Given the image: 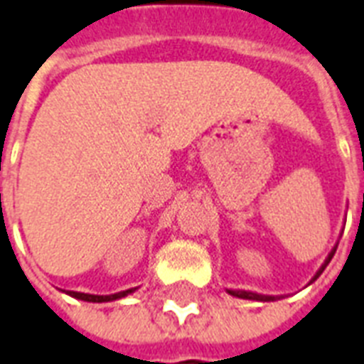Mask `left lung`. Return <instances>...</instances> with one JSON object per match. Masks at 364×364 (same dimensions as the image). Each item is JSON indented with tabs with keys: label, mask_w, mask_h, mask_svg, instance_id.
<instances>
[{
	"label": "left lung",
	"mask_w": 364,
	"mask_h": 364,
	"mask_svg": "<svg viewBox=\"0 0 364 364\" xmlns=\"http://www.w3.org/2000/svg\"><path fill=\"white\" fill-rule=\"evenodd\" d=\"M334 252H336V250H332V252H330L328 259H326V262H324L323 267L318 269V273L315 274V279H317L318 274H321V273H323V271H324V267H326V265H328L330 259H332V256H334ZM229 294H232V296H237V298H244V299H259V301H267V299H273V298H271V296H262V294H254V292H244V290H229Z\"/></svg>",
	"instance_id": "1"
}]
</instances>
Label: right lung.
I'll use <instances>...</instances> for the list:
<instances>
[{"label":"right lung","instance_id":"add662e5","mask_svg":"<svg viewBox=\"0 0 364 364\" xmlns=\"http://www.w3.org/2000/svg\"><path fill=\"white\" fill-rule=\"evenodd\" d=\"M132 292L133 290H126V292L112 294V296H93V294H82V292H66V294H68V296H72V298L83 299V301H95V304H101V301H112V299H120Z\"/></svg>","mask_w":364,"mask_h":364}]
</instances>
